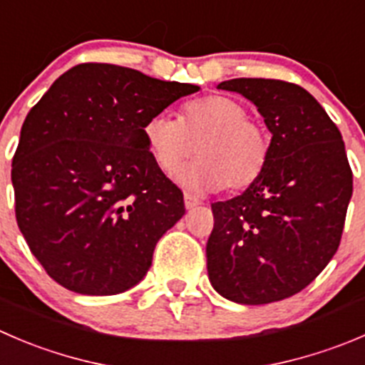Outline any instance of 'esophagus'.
<instances>
[{
  "label": "esophagus",
  "mask_w": 365,
  "mask_h": 365,
  "mask_svg": "<svg viewBox=\"0 0 365 365\" xmlns=\"http://www.w3.org/2000/svg\"><path fill=\"white\" fill-rule=\"evenodd\" d=\"M183 201H185V208H187V210H190V208H196L197 205H201V201L197 200L196 196H192V194H190V192L183 194Z\"/></svg>",
  "instance_id": "34e87169"
}]
</instances>
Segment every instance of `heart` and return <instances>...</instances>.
Segmentation results:
<instances>
[{"instance_id": "b5f03b06", "label": "heart", "mask_w": 365, "mask_h": 365, "mask_svg": "<svg viewBox=\"0 0 365 365\" xmlns=\"http://www.w3.org/2000/svg\"><path fill=\"white\" fill-rule=\"evenodd\" d=\"M239 100L222 94L189 101L178 119L157 114L144 123L143 135L158 168L173 173L196 151L200 158L176 175L180 183L197 190L250 187L267 165L269 137L247 119Z\"/></svg>"}]
</instances>
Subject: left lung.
Segmentation results:
<instances>
[{
    "label": "left lung",
    "instance_id": "1",
    "mask_svg": "<svg viewBox=\"0 0 365 365\" xmlns=\"http://www.w3.org/2000/svg\"><path fill=\"white\" fill-rule=\"evenodd\" d=\"M217 88L250 100L272 137L262 175L240 196L212 203L208 278L230 302H280L316 280L341 242L353 194L344 140L299 85L233 78Z\"/></svg>",
    "mask_w": 365,
    "mask_h": 365
}]
</instances>
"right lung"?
Listing matches in <instances>:
<instances>
[{
  "label": "right lung",
  "instance_id": "right-lung-1",
  "mask_svg": "<svg viewBox=\"0 0 365 365\" xmlns=\"http://www.w3.org/2000/svg\"><path fill=\"white\" fill-rule=\"evenodd\" d=\"M200 87L130 67L80 63L28 112L12 160L16 219L49 277L112 296L139 284L183 194L144 140V123Z\"/></svg>",
  "mask_w": 365,
  "mask_h": 365
}]
</instances>
